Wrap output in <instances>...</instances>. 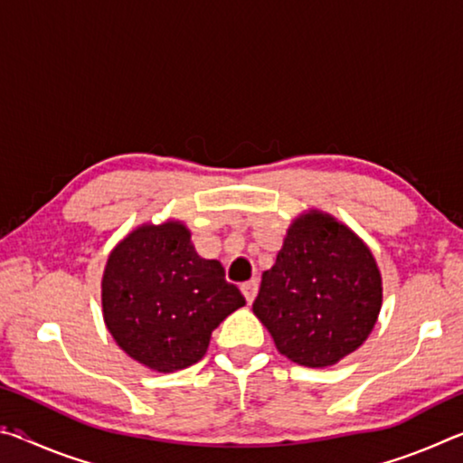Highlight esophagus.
Returning <instances> with one entry per match:
<instances>
[{"label":"esophagus","mask_w":463,"mask_h":463,"mask_svg":"<svg viewBox=\"0 0 463 463\" xmlns=\"http://www.w3.org/2000/svg\"><path fill=\"white\" fill-rule=\"evenodd\" d=\"M257 289H260V281H257V279L245 281V284L241 286V292H242V296H245V300H247L249 304L255 300V296H257Z\"/></svg>","instance_id":"34e87169"}]
</instances>
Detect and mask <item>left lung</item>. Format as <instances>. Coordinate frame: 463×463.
<instances>
[{
  "instance_id": "1",
  "label": "left lung",
  "mask_w": 463,
  "mask_h": 463,
  "mask_svg": "<svg viewBox=\"0 0 463 463\" xmlns=\"http://www.w3.org/2000/svg\"><path fill=\"white\" fill-rule=\"evenodd\" d=\"M382 289L370 247L347 224L312 208L288 226L253 312L289 362L328 367L370 336Z\"/></svg>"
}]
</instances>
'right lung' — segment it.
<instances>
[{
    "instance_id": "1",
    "label": "right lung",
    "mask_w": 463,
    "mask_h": 463,
    "mask_svg": "<svg viewBox=\"0 0 463 463\" xmlns=\"http://www.w3.org/2000/svg\"><path fill=\"white\" fill-rule=\"evenodd\" d=\"M241 307L239 288L224 279L221 261L198 255L182 221L137 226L112 249L101 278L109 335L159 373L198 364L214 328Z\"/></svg>"
}]
</instances>
